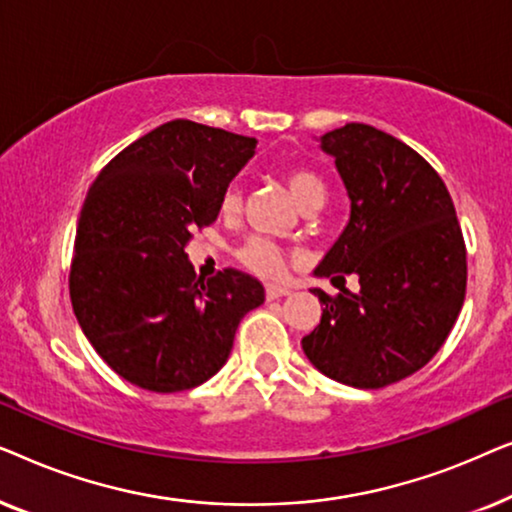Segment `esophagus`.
Here are the masks:
<instances>
[{"instance_id":"esophagus-1","label":"esophagus","mask_w":512,"mask_h":512,"mask_svg":"<svg viewBox=\"0 0 512 512\" xmlns=\"http://www.w3.org/2000/svg\"><path fill=\"white\" fill-rule=\"evenodd\" d=\"M289 293H291V291L286 289V286H277V284H268V286H265V296H268V300L289 296Z\"/></svg>"}]
</instances>
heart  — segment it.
Masks as SVG:
<instances>
[{
    "label": "heart",
    "mask_w": 512,
    "mask_h": 512,
    "mask_svg": "<svg viewBox=\"0 0 512 512\" xmlns=\"http://www.w3.org/2000/svg\"><path fill=\"white\" fill-rule=\"evenodd\" d=\"M286 186L296 202L303 209H317L324 205L326 200V184L319 174H314L312 170H305V167H289L284 172ZM242 207V191L235 184L228 186L221 195L219 209L223 216H235ZM237 258L247 265L249 270L258 272V275L265 277H275L279 270H282L284 263V254L282 249L277 247L275 242H270L268 237H249L247 242L237 249Z\"/></svg>",
    "instance_id": "b5f03b06"
}]
</instances>
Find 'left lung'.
I'll use <instances>...</instances> for the list:
<instances>
[{
	"label": "left lung",
	"instance_id": "obj_1",
	"mask_svg": "<svg viewBox=\"0 0 512 512\" xmlns=\"http://www.w3.org/2000/svg\"><path fill=\"white\" fill-rule=\"evenodd\" d=\"M347 188L349 223L314 275L359 277L331 298L303 338L312 366L356 389L417 373L450 335L466 296V244L438 172L401 139L366 123L321 137Z\"/></svg>",
	"mask_w": 512,
	"mask_h": 512
}]
</instances>
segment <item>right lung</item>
<instances>
[{
    "mask_svg": "<svg viewBox=\"0 0 512 512\" xmlns=\"http://www.w3.org/2000/svg\"><path fill=\"white\" fill-rule=\"evenodd\" d=\"M256 139L193 121L163 123L97 174L76 223L69 296L107 366L135 387L174 394L219 373L263 284L226 268L195 277L191 230L219 216Z\"/></svg>",
    "mask_w": 512,
    "mask_h": 512,
    "instance_id": "1",
    "label": "right lung"
}]
</instances>
